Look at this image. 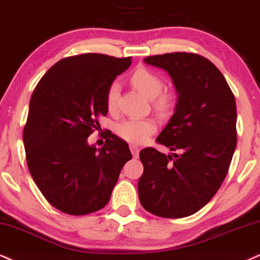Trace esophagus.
Instances as JSON below:
<instances>
[{
	"label": "esophagus",
	"mask_w": 260,
	"mask_h": 260,
	"mask_svg": "<svg viewBox=\"0 0 260 260\" xmlns=\"http://www.w3.org/2000/svg\"><path fill=\"white\" fill-rule=\"evenodd\" d=\"M130 150H131V154L134 155V158H137V156H139V153H140V148H139V147L131 145V146H130Z\"/></svg>",
	"instance_id": "1"
}]
</instances>
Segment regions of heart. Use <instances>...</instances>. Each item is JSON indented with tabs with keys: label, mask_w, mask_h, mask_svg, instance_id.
<instances>
[{
	"label": "heart",
	"mask_w": 260,
	"mask_h": 260,
	"mask_svg": "<svg viewBox=\"0 0 260 260\" xmlns=\"http://www.w3.org/2000/svg\"><path fill=\"white\" fill-rule=\"evenodd\" d=\"M130 82L137 90L142 92L146 98L154 99V107L160 112H168L171 107V99L169 95H159L164 88V82L159 77L146 67L135 70L130 77ZM119 86L117 83L110 85L106 94V105L110 111H113L117 106ZM156 123L152 118H130L120 121L115 127V133L120 139L133 145H141L148 137L154 134Z\"/></svg>",
	"instance_id": "obj_1"
}]
</instances>
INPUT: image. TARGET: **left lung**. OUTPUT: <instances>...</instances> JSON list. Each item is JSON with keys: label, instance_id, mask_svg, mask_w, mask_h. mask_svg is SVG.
Returning <instances> with one entry per match:
<instances>
[{"label": "left lung", "instance_id": "left-lung-1", "mask_svg": "<svg viewBox=\"0 0 260 260\" xmlns=\"http://www.w3.org/2000/svg\"><path fill=\"white\" fill-rule=\"evenodd\" d=\"M145 62L169 73L177 104L156 139L174 153L140 152L139 199L155 216L183 218L203 208L228 174L238 141L235 96L219 70L198 54L147 56Z\"/></svg>", "mask_w": 260, "mask_h": 260}]
</instances>
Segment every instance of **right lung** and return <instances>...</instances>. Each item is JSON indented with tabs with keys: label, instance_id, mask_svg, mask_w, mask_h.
<instances>
[{
	"label": "right lung",
	"instance_id": "right-lung-1",
	"mask_svg": "<svg viewBox=\"0 0 260 260\" xmlns=\"http://www.w3.org/2000/svg\"><path fill=\"white\" fill-rule=\"evenodd\" d=\"M130 65L131 57L105 54L65 57L32 92L22 134L28 171L44 198L62 212L83 216L105 207L133 158L127 143L113 134L101 148L88 143L99 115L108 112V88Z\"/></svg>",
	"mask_w": 260,
	"mask_h": 260
}]
</instances>
